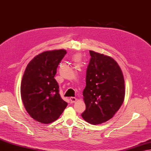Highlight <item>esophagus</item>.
<instances>
[{
  "label": "esophagus",
  "mask_w": 151,
  "mask_h": 151,
  "mask_svg": "<svg viewBox=\"0 0 151 151\" xmlns=\"http://www.w3.org/2000/svg\"><path fill=\"white\" fill-rule=\"evenodd\" d=\"M70 100L71 101V103H74L77 100V98L75 97H70Z\"/></svg>",
  "instance_id": "esophagus-1"
}]
</instances>
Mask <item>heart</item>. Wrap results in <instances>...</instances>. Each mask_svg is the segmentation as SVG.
<instances>
[{"mask_svg":"<svg viewBox=\"0 0 151 151\" xmlns=\"http://www.w3.org/2000/svg\"><path fill=\"white\" fill-rule=\"evenodd\" d=\"M76 59H77V58H78V57H76Z\"/></svg>","mask_w":151,"mask_h":151,"instance_id":"b5f03b06","label":"heart"}]
</instances>
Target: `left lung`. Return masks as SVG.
<instances>
[{
  "label": "left lung",
  "instance_id": "8db88e82",
  "mask_svg": "<svg viewBox=\"0 0 151 151\" xmlns=\"http://www.w3.org/2000/svg\"><path fill=\"white\" fill-rule=\"evenodd\" d=\"M91 58L83 92L86 109L81 116L90 124H100L111 119L120 109L125 96L124 76L111 57L89 51Z\"/></svg>",
  "mask_w": 151,
  "mask_h": 151
}]
</instances>
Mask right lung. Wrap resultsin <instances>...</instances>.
<instances>
[{"label": "right lung", "mask_w": 151, "mask_h": 151, "mask_svg": "<svg viewBox=\"0 0 151 151\" xmlns=\"http://www.w3.org/2000/svg\"><path fill=\"white\" fill-rule=\"evenodd\" d=\"M66 53L64 50L46 51L30 61L21 85V96L27 113L36 121L49 124L56 121L68 103L58 93L54 77Z\"/></svg>", "instance_id": "add662e5"}]
</instances>
